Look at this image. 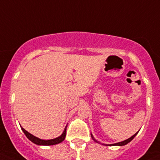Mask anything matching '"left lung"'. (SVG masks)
I'll return each mask as SVG.
<instances>
[{"instance_id": "left-lung-1", "label": "left lung", "mask_w": 160, "mask_h": 160, "mask_svg": "<svg viewBox=\"0 0 160 160\" xmlns=\"http://www.w3.org/2000/svg\"><path fill=\"white\" fill-rule=\"evenodd\" d=\"M137 134H138V132H136V133H135V135H132V136L131 137V138H128V139H126V140H125V141H122V142H118V143H115V144L109 145V146H125V145L128 144V143L129 142L132 141V140L134 138H135V135H137ZM93 140H95V139H93ZM96 142H97V141H96Z\"/></svg>"}]
</instances>
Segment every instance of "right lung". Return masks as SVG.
Returning <instances> with one entry per match:
<instances>
[{
    "mask_svg": "<svg viewBox=\"0 0 160 160\" xmlns=\"http://www.w3.org/2000/svg\"><path fill=\"white\" fill-rule=\"evenodd\" d=\"M22 130L23 131V132L25 133V135H26L27 138L32 141V142L35 143L36 145H42V146H52V145H56L58 143H60L61 142L63 141L66 138V134H67V127H66L65 130L62 132V135H60L58 138H54V139H50V140H42L40 139V138H37V137L34 136L32 134H30L29 132H28L27 131H25L23 128L22 127Z\"/></svg>",
    "mask_w": 160,
    "mask_h": 160,
    "instance_id": "right-lung-1",
    "label": "right lung"
}]
</instances>
